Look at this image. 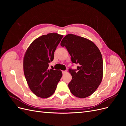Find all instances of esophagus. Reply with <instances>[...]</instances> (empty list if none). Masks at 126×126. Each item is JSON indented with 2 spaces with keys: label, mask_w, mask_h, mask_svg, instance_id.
Returning a JSON list of instances; mask_svg holds the SVG:
<instances>
[{
  "label": "esophagus",
  "mask_w": 126,
  "mask_h": 126,
  "mask_svg": "<svg viewBox=\"0 0 126 126\" xmlns=\"http://www.w3.org/2000/svg\"><path fill=\"white\" fill-rule=\"evenodd\" d=\"M67 70H63V71H62V72H63V74H65L66 73H67Z\"/></svg>",
  "instance_id": "obj_1"
}]
</instances>
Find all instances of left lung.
<instances>
[{
    "label": "left lung",
    "mask_w": 126,
    "mask_h": 126,
    "mask_svg": "<svg viewBox=\"0 0 126 126\" xmlns=\"http://www.w3.org/2000/svg\"><path fill=\"white\" fill-rule=\"evenodd\" d=\"M60 45L65 47L77 70L69 69L72 76L68 87L78 98L92 94L100 84L103 77V61L99 49L93 41L73 34L64 37Z\"/></svg>",
    "instance_id": "1"
}]
</instances>
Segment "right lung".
Returning a JSON list of instances; mask_svg holds the SVG:
<instances>
[{"label": "right lung", "instance_id": "obj_1", "mask_svg": "<svg viewBox=\"0 0 126 126\" xmlns=\"http://www.w3.org/2000/svg\"><path fill=\"white\" fill-rule=\"evenodd\" d=\"M63 37L55 32L41 36L32 42L25 52L23 67L26 81L32 92L41 98L54 94L63 76L61 70L48 69Z\"/></svg>", "mask_w": 126, "mask_h": 126}]
</instances>
